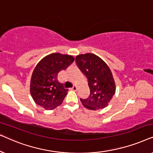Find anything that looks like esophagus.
Listing matches in <instances>:
<instances>
[{"label": "esophagus", "mask_w": 153, "mask_h": 153, "mask_svg": "<svg viewBox=\"0 0 153 153\" xmlns=\"http://www.w3.org/2000/svg\"><path fill=\"white\" fill-rule=\"evenodd\" d=\"M72 90H73V91H76V90H77V86H76V85H74V86L72 88Z\"/></svg>", "instance_id": "obj_1"}]
</instances>
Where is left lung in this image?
Masks as SVG:
<instances>
[{
    "instance_id": "left-lung-1",
    "label": "left lung",
    "mask_w": 153,
    "mask_h": 153,
    "mask_svg": "<svg viewBox=\"0 0 153 153\" xmlns=\"http://www.w3.org/2000/svg\"><path fill=\"white\" fill-rule=\"evenodd\" d=\"M75 61L87 77L90 88L89 97L80 99L81 103L90 110L105 108L116 93V84L108 66L93 53L76 56Z\"/></svg>"
}]
</instances>
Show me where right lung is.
Segmentation results:
<instances>
[{
	"label": "right lung",
	"instance_id": "add662e5",
	"mask_svg": "<svg viewBox=\"0 0 153 153\" xmlns=\"http://www.w3.org/2000/svg\"><path fill=\"white\" fill-rule=\"evenodd\" d=\"M74 60L72 56L53 53L45 56L37 63L33 70L30 85L31 96L35 103L46 110L53 109L62 104L68 89L58 81V74L65 70Z\"/></svg>",
	"mask_w": 153,
	"mask_h": 153
}]
</instances>
